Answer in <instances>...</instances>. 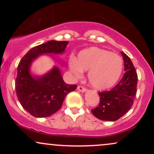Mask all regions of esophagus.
I'll list each match as a JSON object with an SVG mask.
<instances>
[{
	"mask_svg": "<svg viewBox=\"0 0 154 154\" xmlns=\"http://www.w3.org/2000/svg\"><path fill=\"white\" fill-rule=\"evenodd\" d=\"M77 89H78L79 91H81V92H85V91H87V88H85L84 86H82V85H79L78 87H77Z\"/></svg>",
	"mask_w": 154,
	"mask_h": 154,
	"instance_id": "obj_1",
	"label": "esophagus"
}]
</instances>
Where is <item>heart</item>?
<instances>
[{
    "mask_svg": "<svg viewBox=\"0 0 154 154\" xmlns=\"http://www.w3.org/2000/svg\"><path fill=\"white\" fill-rule=\"evenodd\" d=\"M71 71L77 77L82 70L89 71L88 79L91 85L103 90L111 87L118 80L122 71V59L110 51L91 48L79 54L77 61L72 59L69 62Z\"/></svg>",
    "mask_w": 154,
    "mask_h": 154,
    "instance_id": "1",
    "label": "heart"
}]
</instances>
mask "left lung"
Listing matches in <instances>:
<instances>
[{
  "mask_svg": "<svg viewBox=\"0 0 154 154\" xmlns=\"http://www.w3.org/2000/svg\"><path fill=\"white\" fill-rule=\"evenodd\" d=\"M125 71L122 78L111 91L99 92V104L92 109L93 114L103 121H116L131 109L136 96L137 75L128 55L122 52Z\"/></svg>",
  "mask_w": 154,
  "mask_h": 154,
  "instance_id": "1",
  "label": "left lung"
}]
</instances>
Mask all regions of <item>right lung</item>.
Here are the masks:
<instances>
[{"mask_svg":"<svg viewBox=\"0 0 154 154\" xmlns=\"http://www.w3.org/2000/svg\"><path fill=\"white\" fill-rule=\"evenodd\" d=\"M68 42L50 40L30 49L19 61L15 88L19 103L35 117H46L59 111L69 92L76 90V85L63 82L58 67L43 77H33L29 73L32 61L40 54H62Z\"/></svg>","mask_w":154,"mask_h":154,"instance_id":"right-lung-1","label":"right lung"}]
</instances>
